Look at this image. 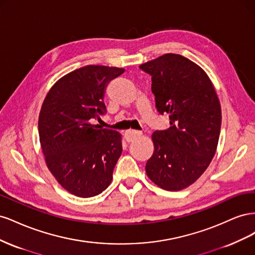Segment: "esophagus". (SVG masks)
<instances>
[{"label": "esophagus", "instance_id": "1", "mask_svg": "<svg viewBox=\"0 0 255 255\" xmlns=\"http://www.w3.org/2000/svg\"><path fill=\"white\" fill-rule=\"evenodd\" d=\"M142 135V132H140V130H136V129H128L126 132L125 134V137L127 141H133L134 139H136V138L140 137Z\"/></svg>", "mask_w": 255, "mask_h": 255}]
</instances>
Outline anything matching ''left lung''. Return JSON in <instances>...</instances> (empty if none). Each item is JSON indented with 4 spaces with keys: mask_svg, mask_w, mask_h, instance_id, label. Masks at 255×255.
Masks as SVG:
<instances>
[{
    "mask_svg": "<svg viewBox=\"0 0 255 255\" xmlns=\"http://www.w3.org/2000/svg\"><path fill=\"white\" fill-rule=\"evenodd\" d=\"M139 68L151 75L157 112L170 119L169 128L152 135L154 152L145 164L146 175L163 189H184L202 175L216 153L219 99L203 69L179 54H165Z\"/></svg>",
    "mask_w": 255,
    "mask_h": 255,
    "instance_id": "1",
    "label": "left lung"
}]
</instances>
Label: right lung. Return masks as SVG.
Segmentation results:
<instances>
[{
  "instance_id": "1",
  "label": "right lung",
  "mask_w": 255,
  "mask_h": 255,
  "mask_svg": "<svg viewBox=\"0 0 255 255\" xmlns=\"http://www.w3.org/2000/svg\"><path fill=\"white\" fill-rule=\"evenodd\" d=\"M123 68L89 65L66 74L48 92L38 120L45 163L66 190L81 198L110 186L122 153L121 135L92 121L106 113L105 89Z\"/></svg>"
}]
</instances>
